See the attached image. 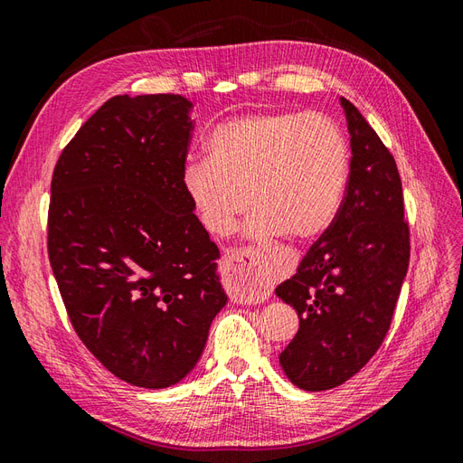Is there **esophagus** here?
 Instances as JSON below:
<instances>
[{"mask_svg": "<svg viewBox=\"0 0 463 463\" xmlns=\"http://www.w3.org/2000/svg\"><path fill=\"white\" fill-rule=\"evenodd\" d=\"M241 255V259H237L235 262V270L243 274V276H250V278H260V264H259V250L255 249H247V250H237Z\"/></svg>", "mask_w": 463, "mask_h": 463, "instance_id": "esophagus-1", "label": "esophagus"}]
</instances>
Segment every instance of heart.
I'll list each match as a JSON object with an SVG mask.
<instances>
[{
  "label": "heart",
  "instance_id": "heart-1",
  "mask_svg": "<svg viewBox=\"0 0 463 463\" xmlns=\"http://www.w3.org/2000/svg\"><path fill=\"white\" fill-rule=\"evenodd\" d=\"M208 160L189 162L184 191L218 237L250 206V233L309 241L342 206L352 154L340 125L322 114L260 111L222 121L208 135Z\"/></svg>",
  "mask_w": 463,
  "mask_h": 463
}]
</instances>
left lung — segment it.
Instances as JSON below:
<instances>
[{
  "instance_id": "left-lung-1",
  "label": "left lung",
  "mask_w": 463,
  "mask_h": 463,
  "mask_svg": "<svg viewBox=\"0 0 463 463\" xmlns=\"http://www.w3.org/2000/svg\"><path fill=\"white\" fill-rule=\"evenodd\" d=\"M352 137L342 206L276 296L298 311L299 330L279 354L289 381L318 392L344 384L381 347L410 264V226L396 160L340 98Z\"/></svg>"
}]
</instances>
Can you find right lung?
<instances>
[{
	"label": "right lung",
	"instance_id": "right-lung-1",
	"mask_svg": "<svg viewBox=\"0 0 463 463\" xmlns=\"http://www.w3.org/2000/svg\"><path fill=\"white\" fill-rule=\"evenodd\" d=\"M193 104L114 96L63 148L52 177L48 257L71 325L121 381L187 376L228 303L220 250L184 191Z\"/></svg>",
	"mask_w": 463,
	"mask_h": 463
}]
</instances>
